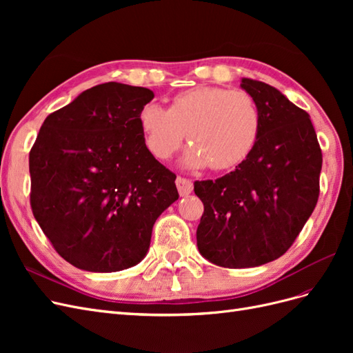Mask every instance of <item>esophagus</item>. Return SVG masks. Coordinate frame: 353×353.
Instances as JSON below:
<instances>
[{"label":"esophagus","mask_w":353,"mask_h":353,"mask_svg":"<svg viewBox=\"0 0 353 353\" xmlns=\"http://www.w3.org/2000/svg\"><path fill=\"white\" fill-rule=\"evenodd\" d=\"M176 188H178V193L179 196H188L191 191H193V183H191V179L184 178V176H178L176 178Z\"/></svg>","instance_id":"obj_1"}]
</instances>
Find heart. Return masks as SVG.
Instances as JSON below:
<instances>
[{"mask_svg":"<svg viewBox=\"0 0 353 353\" xmlns=\"http://www.w3.org/2000/svg\"><path fill=\"white\" fill-rule=\"evenodd\" d=\"M145 147L168 160L183 144L193 141L184 156L190 168L228 170L243 163L261 137L262 114L249 92L222 87H199L176 94L168 109L154 103L138 114Z\"/></svg>","mask_w":353,"mask_h":353,"instance_id":"b5f03b06","label":"heart"}]
</instances>
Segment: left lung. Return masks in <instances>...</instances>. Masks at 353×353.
Listing matches in <instances>:
<instances>
[{
    "label": "left lung",
    "mask_w": 353,
    "mask_h": 353,
    "mask_svg": "<svg viewBox=\"0 0 353 353\" xmlns=\"http://www.w3.org/2000/svg\"><path fill=\"white\" fill-rule=\"evenodd\" d=\"M259 105L261 137L236 170L196 181L197 248L223 268H250L292 248L316 206L323 153L309 114L271 85L243 78Z\"/></svg>",
    "instance_id": "left-lung-1"
}]
</instances>
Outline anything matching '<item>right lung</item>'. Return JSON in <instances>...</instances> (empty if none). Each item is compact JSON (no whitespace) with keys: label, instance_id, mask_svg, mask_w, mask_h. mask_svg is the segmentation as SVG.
I'll return each mask as SVG.
<instances>
[{"label":"right lung","instance_id":"1","mask_svg":"<svg viewBox=\"0 0 353 353\" xmlns=\"http://www.w3.org/2000/svg\"><path fill=\"white\" fill-rule=\"evenodd\" d=\"M154 97L108 82L47 116L29 152L30 208L54 250L79 270L140 262L176 175L145 147L138 114Z\"/></svg>","mask_w":353,"mask_h":353}]
</instances>
